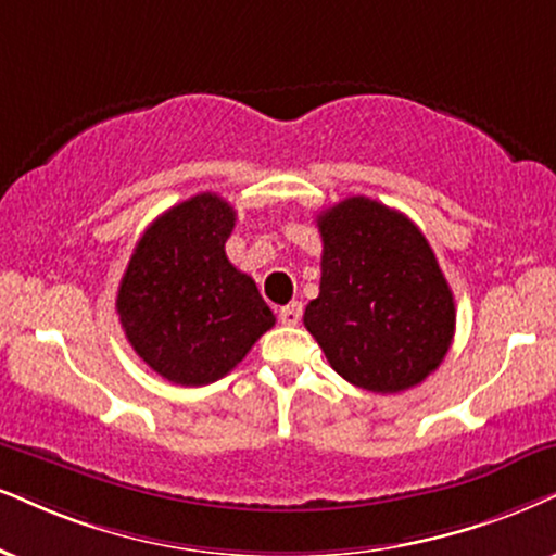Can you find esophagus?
Returning a JSON list of instances; mask_svg holds the SVG:
<instances>
[{
  "mask_svg": "<svg viewBox=\"0 0 556 556\" xmlns=\"http://www.w3.org/2000/svg\"><path fill=\"white\" fill-rule=\"evenodd\" d=\"M278 319L283 321V325H289V327L299 325V321H301V304H299V301H291L289 306H283V309L278 312Z\"/></svg>",
  "mask_w": 556,
  "mask_h": 556,
  "instance_id": "obj_1",
  "label": "esophagus"
}]
</instances>
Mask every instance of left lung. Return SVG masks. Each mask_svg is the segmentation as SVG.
Segmentation results:
<instances>
[{
  "mask_svg": "<svg viewBox=\"0 0 556 556\" xmlns=\"http://www.w3.org/2000/svg\"><path fill=\"white\" fill-rule=\"evenodd\" d=\"M319 296L306 330L353 387L396 394L417 387L448 353L456 306L422 231L366 195L317 216Z\"/></svg>",
  "mask_w": 556,
  "mask_h": 556,
  "instance_id": "8db88e82",
  "label": "left lung"
}]
</instances>
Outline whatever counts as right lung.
<instances>
[{"mask_svg": "<svg viewBox=\"0 0 556 556\" xmlns=\"http://www.w3.org/2000/svg\"><path fill=\"white\" fill-rule=\"evenodd\" d=\"M235 208L216 193L173 205L136 244L115 309L139 358L162 379L205 387L276 325L255 280L226 257Z\"/></svg>", "mask_w": 556, "mask_h": 556, "instance_id": "obj_1", "label": "right lung"}]
</instances>
